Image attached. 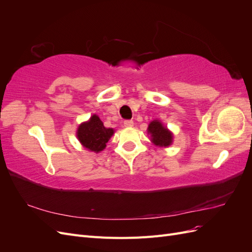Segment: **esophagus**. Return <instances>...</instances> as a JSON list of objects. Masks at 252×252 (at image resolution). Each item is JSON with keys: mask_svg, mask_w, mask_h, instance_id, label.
<instances>
[{"mask_svg": "<svg viewBox=\"0 0 252 252\" xmlns=\"http://www.w3.org/2000/svg\"><path fill=\"white\" fill-rule=\"evenodd\" d=\"M124 126H125V127H132V126H133V121H131V120H126V121L124 122Z\"/></svg>", "mask_w": 252, "mask_h": 252, "instance_id": "1", "label": "esophagus"}]
</instances>
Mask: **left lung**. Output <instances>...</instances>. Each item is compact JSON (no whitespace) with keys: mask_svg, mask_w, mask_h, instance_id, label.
<instances>
[{"mask_svg":"<svg viewBox=\"0 0 252 252\" xmlns=\"http://www.w3.org/2000/svg\"><path fill=\"white\" fill-rule=\"evenodd\" d=\"M148 134L151 142L158 147H168L172 144L173 134L158 120L150 122L148 125Z\"/></svg>","mask_w":252,"mask_h":252,"instance_id":"1","label":"left lung"}]
</instances>
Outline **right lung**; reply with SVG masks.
Returning a JSON list of instances; mask_svg holds the SVG:
<instances>
[{"mask_svg": "<svg viewBox=\"0 0 252 252\" xmlns=\"http://www.w3.org/2000/svg\"><path fill=\"white\" fill-rule=\"evenodd\" d=\"M113 133V129L106 128L96 114H94L89 121L82 123L77 130L80 143L88 150L96 154L105 149L106 143L109 141Z\"/></svg>", "mask_w": 252, "mask_h": 252, "instance_id": "right-lung-1", "label": "right lung"}]
</instances>
